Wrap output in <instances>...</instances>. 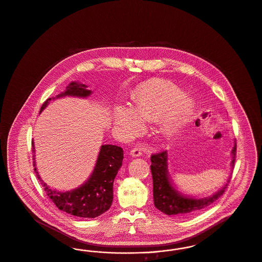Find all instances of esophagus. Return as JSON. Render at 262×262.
Here are the masks:
<instances>
[{
  "label": "esophagus",
  "mask_w": 262,
  "mask_h": 262,
  "mask_svg": "<svg viewBox=\"0 0 262 262\" xmlns=\"http://www.w3.org/2000/svg\"><path fill=\"white\" fill-rule=\"evenodd\" d=\"M141 154H142L141 153V149L139 147H135V148L130 150V155L133 157H139Z\"/></svg>",
  "instance_id": "34e87169"
}]
</instances>
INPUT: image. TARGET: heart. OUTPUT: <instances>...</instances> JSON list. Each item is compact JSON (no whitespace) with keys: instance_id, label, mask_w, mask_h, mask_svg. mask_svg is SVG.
<instances>
[{"instance_id":"1","label":"heart","mask_w":262,"mask_h":262,"mask_svg":"<svg viewBox=\"0 0 262 262\" xmlns=\"http://www.w3.org/2000/svg\"><path fill=\"white\" fill-rule=\"evenodd\" d=\"M196 107L195 100L184 95L179 88L160 85L145 88L138 92L133 109L118 106L114 112V121L125 137L135 136L143 123L161 120V132L165 137L179 134L188 124Z\"/></svg>"}]
</instances>
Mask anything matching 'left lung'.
I'll list each match as a JSON object with an SVG mask.
<instances>
[{"mask_svg": "<svg viewBox=\"0 0 262 262\" xmlns=\"http://www.w3.org/2000/svg\"><path fill=\"white\" fill-rule=\"evenodd\" d=\"M237 143L235 141L234 147L231 151L232 161L231 167H234L236 160ZM168 153L162 151L151 156V173L153 179V200L155 207L160 211L169 216H189L211 205L220 196L223 195L226 188L228 187L231 176L228 178L227 183L222 188L213 193L210 196L196 199L187 196L180 192L174 187L169 172H168Z\"/></svg>", "mask_w": 262, "mask_h": 262, "instance_id": "obj_1", "label": "left lung"}]
</instances>
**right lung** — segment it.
Masks as SVG:
<instances>
[{
	"instance_id": "obj_1",
	"label": "right lung",
	"mask_w": 262,
	"mask_h": 262,
	"mask_svg": "<svg viewBox=\"0 0 262 262\" xmlns=\"http://www.w3.org/2000/svg\"><path fill=\"white\" fill-rule=\"evenodd\" d=\"M88 85L77 81L71 82L66 90L56 97L46 100L41 109L42 112L50 103L51 100L59 99L66 96L86 98L92 94ZM32 151L35 152L34 142L32 141ZM35 157V155L33 156ZM124 159L123 148L117 145L104 144L100 148L93 172L88 181L80 187L68 191L53 189L41 179L36 168L35 158H33L34 171L36 173L45 192L54 204L62 211L82 218H95L107 211L112 204L113 184Z\"/></svg>"
}]
</instances>
